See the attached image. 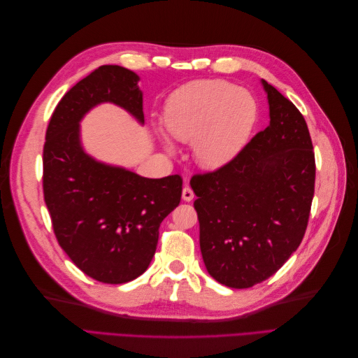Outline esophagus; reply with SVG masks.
<instances>
[{
	"label": "esophagus",
	"mask_w": 358,
	"mask_h": 358,
	"mask_svg": "<svg viewBox=\"0 0 358 358\" xmlns=\"http://www.w3.org/2000/svg\"><path fill=\"white\" fill-rule=\"evenodd\" d=\"M182 199H183V201H191L194 199V192L188 185H185L182 189Z\"/></svg>",
	"instance_id": "obj_1"
}]
</instances>
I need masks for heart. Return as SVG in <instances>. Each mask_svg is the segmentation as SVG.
I'll use <instances>...</instances> for the list:
<instances>
[{"instance_id":"heart-1","label":"heart","mask_w":358,"mask_h":358,"mask_svg":"<svg viewBox=\"0 0 358 358\" xmlns=\"http://www.w3.org/2000/svg\"><path fill=\"white\" fill-rule=\"evenodd\" d=\"M257 121L254 96L225 80H197L173 92L164 104L170 136L192 142L203 169H221L241 152ZM169 150L171 143L166 140Z\"/></svg>"}]
</instances>
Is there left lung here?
Here are the masks:
<instances>
[{
  "label": "left lung",
  "instance_id": "1",
  "mask_svg": "<svg viewBox=\"0 0 358 358\" xmlns=\"http://www.w3.org/2000/svg\"><path fill=\"white\" fill-rule=\"evenodd\" d=\"M270 124L229 164L191 179L209 275L230 288L263 282L299 248L315 187L305 117L262 79Z\"/></svg>",
  "mask_w": 358,
  "mask_h": 358
}]
</instances>
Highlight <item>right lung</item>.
I'll return each instance as SVG.
<instances>
[{"mask_svg": "<svg viewBox=\"0 0 358 358\" xmlns=\"http://www.w3.org/2000/svg\"><path fill=\"white\" fill-rule=\"evenodd\" d=\"M138 76L101 66L76 83L53 112L43 149V192L59 246L85 275L125 284L149 267L158 229L178 208L182 178L149 179L85 152L80 121L113 103L145 124Z\"/></svg>", "mask_w": 358, "mask_h": 358, "instance_id": "1", "label": "right lung"}]
</instances>
